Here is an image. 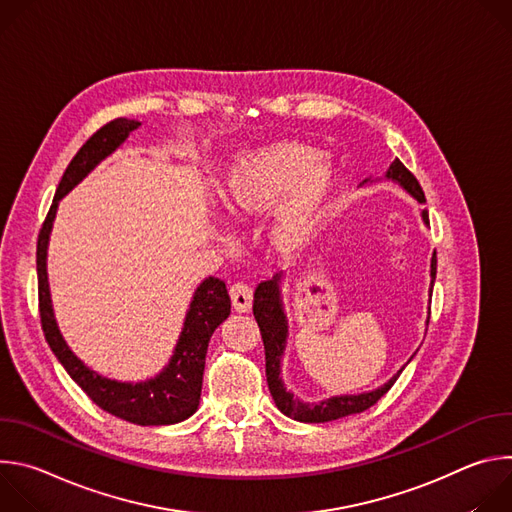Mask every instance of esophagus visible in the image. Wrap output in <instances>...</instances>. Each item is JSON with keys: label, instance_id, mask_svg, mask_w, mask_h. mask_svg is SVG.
Segmentation results:
<instances>
[{"label": "esophagus", "instance_id": "obj_1", "mask_svg": "<svg viewBox=\"0 0 512 512\" xmlns=\"http://www.w3.org/2000/svg\"><path fill=\"white\" fill-rule=\"evenodd\" d=\"M231 300H233V308L237 312H247L251 308L253 302V289L251 285L237 281L231 285Z\"/></svg>", "mask_w": 512, "mask_h": 512}]
</instances>
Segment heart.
<instances>
[{
  "instance_id": "b5f03b06",
  "label": "heart",
  "mask_w": 512,
  "mask_h": 512,
  "mask_svg": "<svg viewBox=\"0 0 512 512\" xmlns=\"http://www.w3.org/2000/svg\"><path fill=\"white\" fill-rule=\"evenodd\" d=\"M334 186V170L310 145L283 141L241 156L229 170L221 198L231 214H261L283 194L273 227L275 245L291 251L308 241Z\"/></svg>"
}]
</instances>
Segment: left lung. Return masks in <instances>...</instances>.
<instances>
[{"mask_svg": "<svg viewBox=\"0 0 512 512\" xmlns=\"http://www.w3.org/2000/svg\"><path fill=\"white\" fill-rule=\"evenodd\" d=\"M387 178L397 182V184H401L419 202H425V194H423L417 178L403 166L401 160H395L391 164V168L387 170ZM364 182H367V180H364ZM421 216H423V223L429 225L427 210H423ZM435 271H437V257L433 253V257H431V285H429V291L433 289ZM279 279H281V273H277L273 279L261 281L257 285V289H255V298H253V316H255V320L259 324L263 346H265L267 385H269V391H271V397H273L277 409L283 415L296 419V421L324 423V421H332V419L346 417V415H352V413L367 411L369 407H373L395 385V381L399 379L403 369L393 379H389V383H385L383 387H379L375 391L360 393V395L330 397V399H324V401L314 403V405L302 403L298 397H294V393L285 391L279 373H281V356H283V348H285V340H287V320H285L283 306H281ZM427 324H429V318H427Z\"/></svg>", "mask_w": 512, "mask_h": 512, "instance_id": "left-lung-1", "label": "left lung"}]
</instances>
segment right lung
<instances>
[{"mask_svg":"<svg viewBox=\"0 0 512 512\" xmlns=\"http://www.w3.org/2000/svg\"><path fill=\"white\" fill-rule=\"evenodd\" d=\"M139 125V121L123 117L105 123L83 143V148L66 166L38 235V308L48 346L52 348L54 356L70 375V379L91 397L95 405L129 423L170 425L188 419L198 409L210 336L216 326H221L223 320H227L231 314V298L225 281L208 277L200 283V287L194 291L180 340L168 367L156 379L133 385L97 375L95 371L85 367L83 360L72 354L54 320L46 273V249L58 200L75 188L101 160L115 152L127 139V135Z\"/></svg>","mask_w":512,"mask_h":512,"instance_id":"obj_1","label":"right lung"}]
</instances>
